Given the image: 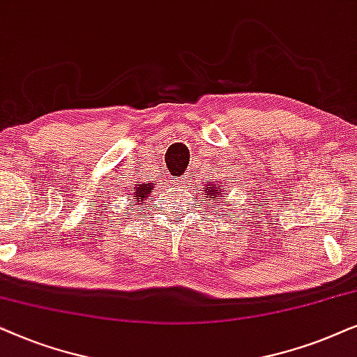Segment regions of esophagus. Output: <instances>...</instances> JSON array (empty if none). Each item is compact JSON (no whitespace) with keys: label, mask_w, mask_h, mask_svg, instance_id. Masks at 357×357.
Here are the masks:
<instances>
[{"label":"esophagus","mask_w":357,"mask_h":357,"mask_svg":"<svg viewBox=\"0 0 357 357\" xmlns=\"http://www.w3.org/2000/svg\"><path fill=\"white\" fill-rule=\"evenodd\" d=\"M174 184L176 186H181V184H184V178H174Z\"/></svg>","instance_id":"34e87169"}]
</instances>
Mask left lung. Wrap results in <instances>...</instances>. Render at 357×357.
<instances>
[{
  "label": "left lung",
  "mask_w": 357,
  "mask_h": 357,
  "mask_svg": "<svg viewBox=\"0 0 357 357\" xmlns=\"http://www.w3.org/2000/svg\"><path fill=\"white\" fill-rule=\"evenodd\" d=\"M202 196L207 199L208 202H213L215 206H227V202H223V197H228V183L223 181V179H213L207 178L204 181L202 188Z\"/></svg>",
  "instance_id": "obj_1"
}]
</instances>
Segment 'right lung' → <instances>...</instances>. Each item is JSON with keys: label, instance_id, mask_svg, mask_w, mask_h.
Returning <instances> with one entry per match:
<instances>
[{"label": "right lung", "instance_id": "add662e5", "mask_svg": "<svg viewBox=\"0 0 357 357\" xmlns=\"http://www.w3.org/2000/svg\"><path fill=\"white\" fill-rule=\"evenodd\" d=\"M153 184L151 181H132L129 184V194L127 199L130 202H135V206H145V201H151V192H153Z\"/></svg>", "mask_w": 357, "mask_h": 357}]
</instances>
